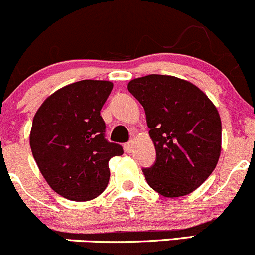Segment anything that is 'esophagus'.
I'll return each mask as SVG.
<instances>
[{
	"instance_id": "34e87169",
	"label": "esophagus",
	"mask_w": 255,
	"mask_h": 255,
	"mask_svg": "<svg viewBox=\"0 0 255 255\" xmlns=\"http://www.w3.org/2000/svg\"><path fill=\"white\" fill-rule=\"evenodd\" d=\"M132 148H133V142H127L124 145V150H125V152H128V153H130L131 151H132Z\"/></svg>"
}]
</instances>
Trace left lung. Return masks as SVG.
I'll use <instances>...</instances> for the list:
<instances>
[{
	"instance_id": "8db88e82",
	"label": "left lung",
	"mask_w": 255,
	"mask_h": 255,
	"mask_svg": "<svg viewBox=\"0 0 255 255\" xmlns=\"http://www.w3.org/2000/svg\"><path fill=\"white\" fill-rule=\"evenodd\" d=\"M128 89L145 109L156 161L143 168L148 186L165 197L200 187L221 155L222 124L213 103L196 85L171 75L131 80Z\"/></svg>"
}]
</instances>
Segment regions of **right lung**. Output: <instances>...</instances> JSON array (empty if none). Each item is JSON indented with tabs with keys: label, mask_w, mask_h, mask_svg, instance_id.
Wrapping results in <instances>:
<instances>
[{
	"label": "right lung",
	"mask_w": 255,
	"mask_h": 255,
	"mask_svg": "<svg viewBox=\"0 0 255 255\" xmlns=\"http://www.w3.org/2000/svg\"><path fill=\"white\" fill-rule=\"evenodd\" d=\"M113 83L80 80L53 93L37 110L32 153L48 185L67 200L89 201L107 188L109 160L124 153L105 138L100 110Z\"/></svg>",
	"instance_id": "obj_1"
}]
</instances>
